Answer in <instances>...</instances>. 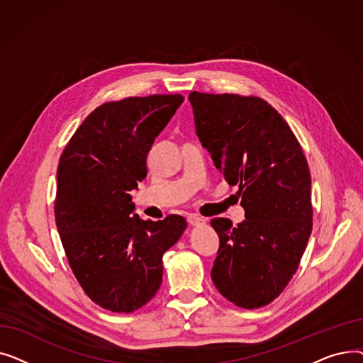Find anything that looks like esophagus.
Here are the masks:
<instances>
[{"mask_svg": "<svg viewBox=\"0 0 363 363\" xmlns=\"http://www.w3.org/2000/svg\"><path fill=\"white\" fill-rule=\"evenodd\" d=\"M186 220H188L189 225H193V226H199V225H203V223H204V219L200 218V216H197V215H188V216H186Z\"/></svg>", "mask_w": 363, "mask_h": 363, "instance_id": "esophagus-1", "label": "esophagus"}]
</instances>
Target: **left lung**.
Wrapping results in <instances>:
<instances>
[{
	"label": "left lung",
	"instance_id": "1",
	"mask_svg": "<svg viewBox=\"0 0 363 363\" xmlns=\"http://www.w3.org/2000/svg\"><path fill=\"white\" fill-rule=\"evenodd\" d=\"M196 132L230 185L245 219L211 225L219 235L212 279L244 309L262 308L287 287L312 233L311 172L281 114L259 97L191 92Z\"/></svg>",
	"mask_w": 363,
	"mask_h": 363
}]
</instances>
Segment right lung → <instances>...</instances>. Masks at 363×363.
Masks as SVG:
<instances>
[{"mask_svg": "<svg viewBox=\"0 0 363 363\" xmlns=\"http://www.w3.org/2000/svg\"><path fill=\"white\" fill-rule=\"evenodd\" d=\"M184 97L148 95L104 103L76 129L57 169L55 225L70 268L103 309L130 313L160 289L162 257L186 220L130 216V191L147 177V155Z\"/></svg>", "mask_w": 363, "mask_h": 363, "instance_id": "1", "label": "right lung"}]
</instances>
